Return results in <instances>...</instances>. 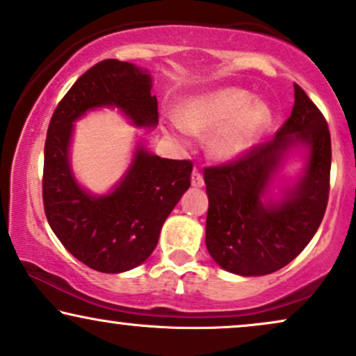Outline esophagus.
<instances>
[{
  "mask_svg": "<svg viewBox=\"0 0 356 356\" xmlns=\"http://www.w3.org/2000/svg\"><path fill=\"white\" fill-rule=\"evenodd\" d=\"M192 186H194V187H202L204 186V175L199 169H194V172H192Z\"/></svg>",
  "mask_w": 356,
  "mask_h": 356,
  "instance_id": "34e87169",
  "label": "esophagus"
}]
</instances>
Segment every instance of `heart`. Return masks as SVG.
Instances as JSON below:
<instances>
[{"label":"heart","instance_id":"heart-1","mask_svg":"<svg viewBox=\"0 0 356 356\" xmlns=\"http://www.w3.org/2000/svg\"><path fill=\"white\" fill-rule=\"evenodd\" d=\"M252 100L242 89H222L186 102L181 121L172 122L179 134H209L212 137L211 149L220 159H232L245 152L257 136L270 121V111L264 102Z\"/></svg>","mask_w":356,"mask_h":356}]
</instances>
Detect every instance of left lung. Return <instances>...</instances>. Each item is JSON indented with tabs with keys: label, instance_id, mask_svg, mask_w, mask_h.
<instances>
[{
	"label": "left lung",
	"instance_id": "1",
	"mask_svg": "<svg viewBox=\"0 0 356 356\" xmlns=\"http://www.w3.org/2000/svg\"><path fill=\"white\" fill-rule=\"evenodd\" d=\"M292 114L273 139L237 159L204 169L209 197L205 243L225 270L243 277L280 270L312 241L327 211L332 140L327 119L298 84ZM297 142L311 149L306 175L280 206L259 200L281 154Z\"/></svg>",
	"mask_w": 356,
	"mask_h": 356
}]
</instances>
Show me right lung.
I'll list each match as a JSON object with an SVG mask.
<instances>
[{
  "mask_svg": "<svg viewBox=\"0 0 356 356\" xmlns=\"http://www.w3.org/2000/svg\"><path fill=\"white\" fill-rule=\"evenodd\" d=\"M151 76L134 64L104 59L89 67L59 101L44 144L42 204L56 237L84 265L104 273L137 267L152 254L162 224L191 187L192 161H174L137 149L114 192L92 197L72 177L67 147L72 122L88 109L115 106L136 126H156Z\"/></svg>",
  "mask_w": 356,
  "mask_h": 356,
  "instance_id": "obj_1",
  "label": "right lung"
}]
</instances>
